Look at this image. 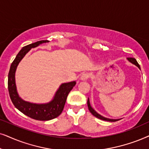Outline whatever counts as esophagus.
<instances>
[{
	"label": "esophagus",
	"mask_w": 149,
	"mask_h": 149,
	"mask_svg": "<svg viewBox=\"0 0 149 149\" xmlns=\"http://www.w3.org/2000/svg\"><path fill=\"white\" fill-rule=\"evenodd\" d=\"M89 76H90V75H89L88 73H82V76H81L80 80H83V81L86 80L87 79L89 78Z\"/></svg>",
	"instance_id": "esophagus-1"
}]
</instances>
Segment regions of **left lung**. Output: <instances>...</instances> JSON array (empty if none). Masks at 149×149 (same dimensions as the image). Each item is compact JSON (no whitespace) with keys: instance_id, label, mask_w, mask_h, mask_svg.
Listing matches in <instances>:
<instances>
[{"instance_id":"8db88e82","label":"left lung","mask_w":149,"mask_h":149,"mask_svg":"<svg viewBox=\"0 0 149 149\" xmlns=\"http://www.w3.org/2000/svg\"><path fill=\"white\" fill-rule=\"evenodd\" d=\"M128 61L131 62L133 64H134L135 65H136L137 67H138L140 69V65L138 64V62H137V61L134 58H128ZM87 104H88V110L90 111L91 114H92L93 116H95V117L100 118L101 120H106V121H110V122H115V121H117L119 119H110V118H106V117H104V116H102V115H100V114H98L97 112L95 111L94 109H93L92 107H91V104H90V102H89V99L88 98V101H87Z\"/></svg>"}]
</instances>
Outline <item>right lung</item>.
Returning <instances> with one entry per match:
<instances>
[{"mask_svg": "<svg viewBox=\"0 0 149 149\" xmlns=\"http://www.w3.org/2000/svg\"><path fill=\"white\" fill-rule=\"evenodd\" d=\"M47 42H49V41L41 40L23 47L11 63L8 74V90L13 105L24 114L38 120H49L58 116L63 112L68 94L76 84V81L63 83L57 90L53 100L47 104H33L25 102L19 97L15 81V73L17 65L31 48Z\"/></svg>", "mask_w": 149, "mask_h": 149, "instance_id": "obj_1", "label": "right lung"}]
</instances>
